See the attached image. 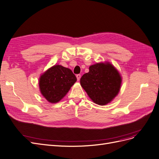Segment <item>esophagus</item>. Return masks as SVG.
<instances>
[{"mask_svg": "<svg viewBox=\"0 0 159 159\" xmlns=\"http://www.w3.org/2000/svg\"><path fill=\"white\" fill-rule=\"evenodd\" d=\"M76 78H77L78 81H79L81 78V75L80 74H77V75H76Z\"/></svg>", "mask_w": 159, "mask_h": 159, "instance_id": "34e87169", "label": "esophagus"}]
</instances>
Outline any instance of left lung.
Segmentation results:
<instances>
[{"mask_svg":"<svg viewBox=\"0 0 159 159\" xmlns=\"http://www.w3.org/2000/svg\"><path fill=\"white\" fill-rule=\"evenodd\" d=\"M122 79L118 71L109 63H97L80 79L81 87L95 103L105 105L120 91Z\"/></svg>","mask_w":159,"mask_h":159,"instance_id":"8db88e82","label":"left lung"}]
</instances>
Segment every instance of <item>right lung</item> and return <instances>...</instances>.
I'll list each match as a JSON object with an SVG mask.
<instances>
[{"label":"right lung","instance_id":"add662e5","mask_svg":"<svg viewBox=\"0 0 159 159\" xmlns=\"http://www.w3.org/2000/svg\"><path fill=\"white\" fill-rule=\"evenodd\" d=\"M77 80L69 68L55 65L43 74L39 80L41 94L52 103L61 101Z\"/></svg>","mask_w":159,"mask_h":159}]
</instances>
